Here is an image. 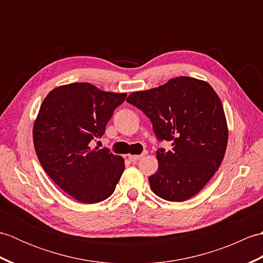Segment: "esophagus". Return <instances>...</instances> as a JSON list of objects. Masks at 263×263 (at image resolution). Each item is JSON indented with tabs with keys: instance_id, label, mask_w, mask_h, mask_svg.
I'll use <instances>...</instances> for the list:
<instances>
[{
	"instance_id": "1",
	"label": "esophagus",
	"mask_w": 263,
	"mask_h": 263,
	"mask_svg": "<svg viewBox=\"0 0 263 263\" xmlns=\"http://www.w3.org/2000/svg\"><path fill=\"white\" fill-rule=\"evenodd\" d=\"M143 156H144V154H141V155H128V159H130L131 161H133V163H135V161H138L139 159H141Z\"/></svg>"
}]
</instances>
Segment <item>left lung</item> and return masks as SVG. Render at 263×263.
I'll return each instance as SVG.
<instances>
[{"mask_svg": "<svg viewBox=\"0 0 263 263\" xmlns=\"http://www.w3.org/2000/svg\"><path fill=\"white\" fill-rule=\"evenodd\" d=\"M126 102L146 114L158 140L172 150H157L158 171L150 187L161 199L182 202L203 189L226 153L228 127L222 104L208 82L176 77L165 85L132 92Z\"/></svg>", "mask_w": 263, "mask_h": 263, "instance_id": "obj_1", "label": "left lung"}]
</instances>
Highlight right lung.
<instances>
[{
  "mask_svg": "<svg viewBox=\"0 0 263 263\" xmlns=\"http://www.w3.org/2000/svg\"><path fill=\"white\" fill-rule=\"evenodd\" d=\"M126 93L99 90L76 82L53 89L33 123V146L46 174L82 203H97L113 194L124 172V159L89 143L105 133L114 109Z\"/></svg>",
  "mask_w": 263,
  "mask_h": 263,
  "instance_id": "right-lung-1",
  "label": "right lung"
}]
</instances>
